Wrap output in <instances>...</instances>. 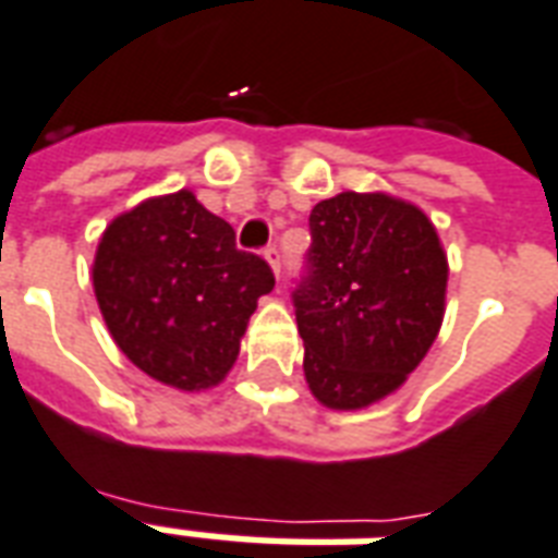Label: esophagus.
Here are the masks:
<instances>
[{
    "instance_id": "34e87169",
    "label": "esophagus",
    "mask_w": 558,
    "mask_h": 558,
    "mask_svg": "<svg viewBox=\"0 0 558 558\" xmlns=\"http://www.w3.org/2000/svg\"><path fill=\"white\" fill-rule=\"evenodd\" d=\"M263 257L269 260L271 271H275V275H278V278H280V251H278V245H269V248L263 251Z\"/></svg>"
}]
</instances>
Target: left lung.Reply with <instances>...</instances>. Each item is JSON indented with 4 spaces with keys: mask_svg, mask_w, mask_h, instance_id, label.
Segmentation results:
<instances>
[{
    "mask_svg": "<svg viewBox=\"0 0 558 558\" xmlns=\"http://www.w3.org/2000/svg\"><path fill=\"white\" fill-rule=\"evenodd\" d=\"M307 271L292 292L310 392L330 410L392 395L436 342L448 257L410 202L339 193L310 213Z\"/></svg>",
    "mask_w": 558,
    "mask_h": 558,
    "instance_id": "8db88e82",
    "label": "left lung"
}]
</instances>
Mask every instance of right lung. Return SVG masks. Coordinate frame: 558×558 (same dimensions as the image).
Segmentation results:
<instances>
[{"instance_id": "obj_1", "label": "right lung", "mask_w": 558, "mask_h": 558, "mask_svg": "<svg viewBox=\"0 0 558 558\" xmlns=\"http://www.w3.org/2000/svg\"><path fill=\"white\" fill-rule=\"evenodd\" d=\"M271 287L269 263L236 248L231 225L190 190L117 216L93 260L113 342L148 377L184 392L225 380L257 298Z\"/></svg>"}]
</instances>
